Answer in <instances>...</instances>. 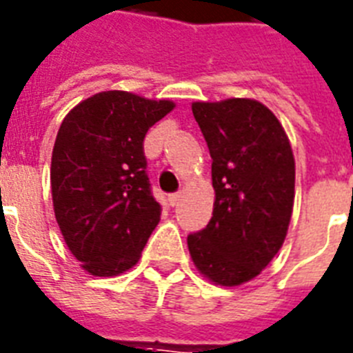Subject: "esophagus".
Segmentation results:
<instances>
[{"label":"esophagus","instance_id":"34e87169","mask_svg":"<svg viewBox=\"0 0 353 353\" xmlns=\"http://www.w3.org/2000/svg\"><path fill=\"white\" fill-rule=\"evenodd\" d=\"M179 199H181V192H176V194H170V196H168V201H170L172 206H176L177 203H179Z\"/></svg>","mask_w":353,"mask_h":353}]
</instances>
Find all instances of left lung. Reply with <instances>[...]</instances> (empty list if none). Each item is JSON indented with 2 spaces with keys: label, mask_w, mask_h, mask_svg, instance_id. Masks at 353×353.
Instances as JSON below:
<instances>
[{
  "label": "left lung",
  "mask_w": 353,
  "mask_h": 353,
  "mask_svg": "<svg viewBox=\"0 0 353 353\" xmlns=\"http://www.w3.org/2000/svg\"><path fill=\"white\" fill-rule=\"evenodd\" d=\"M212 157L214 210L186 243L194 266L219 286L257 277L285 243L296 197V159L276 114L250 97L194 101Z\"/></svg>",
  "instance_id": "1"
}]
</instances>
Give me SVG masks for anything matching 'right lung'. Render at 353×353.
Segmentation results:
<instances>
[{"label":"right lung","instance_id":"add662e5","mask_svg":"<svg viewBox=\"0 0 353 353\" xmlns=\"http://www.w3.org/2000/svg\"><path fill=\"white\" fill-rule=\"evenodd\" d=\"M174 108L170 99L105 90L77 103L57 130L54 216L68 250L90 276L130 270L161 219L145 174L143 139Z\"/></svg>","mask_w":353,"mask_h":353}]
</instances>
